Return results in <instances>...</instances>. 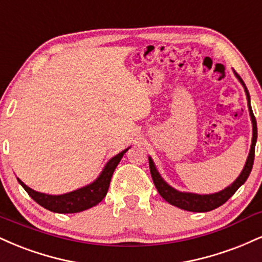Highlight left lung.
Masks as SVG:
<instances>
[{"label": "left lung", "instance_id": "obj_1", "mask_svg": "<svg viewBox=\"0 0 262 262\" xmlns=\"http://www.w3.org/2000/svg\"><path fill=\"white\" fill-rule=\"evenodd\" d=\"M237 78L241 80V83L243 84V86H244L245 89V93H247L249 112H250L251 122H253V141H251L250 152H249L247 163H245L241 176H239V177L235 179V182L229 185L228 188L223 189L222 191H219V193H215V194L198 195V194H191V193H181V191L176 190V189L169 187V185L161 178V176L159 174V172L156 171V167L154 165L152 160L149 157L150 172H151V177H152L154 184H155L159 194L161 195L167 203L173 205V206H177L182 210L191 211V212H207V211L215 210L217 207H220L221 205L225 204L226 201L238 190L239 187H241L242 184H244L245 181H247L249 177V174H250L251 168H253V165H254L255 144H256V139H257V125H256V119H255L253 110H251V106H250V96H249V91L247 89V86H245L244 81H243L242 78L239 77V75H237Z\"/></svg>", "mask_w": 262, "mask_h": 262}]
</instances>
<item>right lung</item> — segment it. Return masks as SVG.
<instances>
[{
  "instance_id": "add662e5",
  "label": "right lung",
  "mask_w": 262,
  "mask_h": 262,
  "mask_svg": "<svg viewBox=\"0 0 262 262\" xmlns=\"http://www.w3.org/2000/svg\"><path fill=\"white\" fill-rule=\"evenodd\" d=\"M127 150L128 149H125L124 151H122V152H119L118 155L112 157V159L107 162L102 173H101L100 177L97 178L95 182L86 185V187L72 191V193H67L63 195H47L42 193H37V191L27 187L20 179H18V182H19L21 187L25 189V191L30 195L31 199L35 200L37 204L41 205L42 207H45L47 210L52 211V212H80V211L88 210L90 209V207L95 206V205L99 204L100 201L106 196L113 172H115L116 167H117L119 161H121L123 155L127 152Z\"/></svg>"
}]
</instances>
